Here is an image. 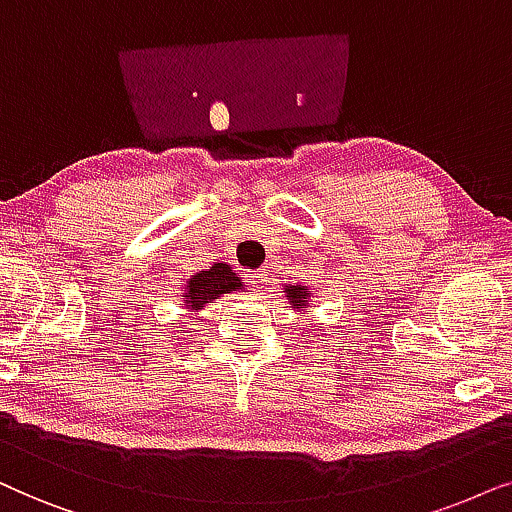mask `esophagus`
I'll use <instances>...</instances> for the list:
<instances>
[{"label": "esophagus", "mask_w": 512, "mask_h": 512, "mask_svg": "<svg viewBox=\"0 0 512 512\" xmlns=\"http://www.w3.org/2000/svg\"><path fill=\"white\" fill-rule=\"evenodd\" d=\"M245 278H248V283H252V288H264V283H267V269L245 271Z\"/></svg>", "instance_id": "esophagus-1"}]
</instances>
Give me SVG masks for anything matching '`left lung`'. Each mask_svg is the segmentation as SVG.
<instances>
[{
	"mask_svg": "<svg viewBox=\"0 0 512 512\" xmlns=\"http://www.w3.org/2000/svg\"><path fill=\"white\" fill-rule=\"evenodd\" d=\"M285 292H288L292 309H306V302H309L311 297V290L306 288V285H285Z\"/></svg>",
	"mask_w": 512,
	"mask_h": 512,
	"instance_id": "obj_1",
	"label": "left lung"
}]
</instances>
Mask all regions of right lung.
Listing matches in <instances>:
<instances>
[{
    "instance_id": "1",
    "label": "right lung",
    "mask_w": 512,
    "mask_h": 512,
    "mask_svg": "<svg viewBox=\"0 0 512 512\" xmlns=\"http://www.w3.org/2000/svg\"><path fill=\"white\" fill-rule=\"evenodd\" d=\"M241 288H243L241 278H238L234 271H231L229 264L217 262L210 269L201 271V274L189 278L185 295H182V297H185L187 309L199 311L208 302H213V299L227 295V292L241 290Z\"/></svg>"
}]
</instances>
